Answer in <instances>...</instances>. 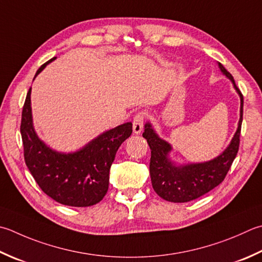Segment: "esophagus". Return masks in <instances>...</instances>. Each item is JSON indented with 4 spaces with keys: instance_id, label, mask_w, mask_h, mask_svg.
I'll return each instance as SVG.
<instances>
[{
    "instance_id": "esophagus-1",
    "label": "esophagus",
    "mask_w": 262,
    "mask_h": 262,
    "mask_svg": "<svg viewBox=\"0 0 262 262\" xmlns=\"http://www.w3.org/2000/svg\"><path fill=\"white\" fill-rule=\"evenodd\" d=\"M146 118V114L144 111L137 112L135 115L134 119H133V130H134L135 134H140L143 129V124H144V120Z\"/></svg>"
}]
</instances>
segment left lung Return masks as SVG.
<instances>
[{"instance_id":"obj_1","label":"left lung","mask_w":262,"mask_h":262,"mask_svg":"<svg viewBox=\"0 0 262 262\" xmlns=\"http://www.w3.org/2000/svg\"><path fill=\"white\" fill-rule=\"evenodd\" d=\"M219 68L232 80L241 97V117L237 130L229 146L219 157L204 163H191L177 167L168 158L171 146L156 134L148 122L145 125L143 137L151 148L150 175L152 186L158 195L166 201L188 202L210 192L224 181L237 155L243 120V95L235 84L233 76L222 63H219Z\"/></svg>"}]
</instances>
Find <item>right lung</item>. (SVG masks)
<instances>
[{"instance_id": "right-lung-1", "label": "right lung", "mask_w": 262, "mask_h": 262, "mask_svg": "<svg viewBox=\"0 0 262 262\" xmlns=\"http://www.w3.org/2000/svg\"><path fill=\"white\" fill-rule=\"evenodd\" d=\"M40 66L35 77L45 66ZM30 87L23 107L20 133L26 166L40 189L56 202L70 207L99 203L109 188V172L121 143L133 133L132 122L110 129L75 153L55 152L36 135L30 107Z\"/></svg>"}]
</instances>
